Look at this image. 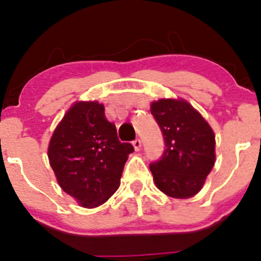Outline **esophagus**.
<instances>
[{"mask_svg": "<svg viewBox=\"0 0 261 261\" xmlns=\"http://www.w3.org/2000/svg\"><path fill=\"white\" fill-rule=\"evenodd\" d=\"M133 146H134V148H135V151H140L141 149V146H142V142H141V140H135L134 142H133Z\"/></svg>", "mask_w": 261, "mask_h": 261, "instance_id": "1", "label": "esophagus"}]
</instances>
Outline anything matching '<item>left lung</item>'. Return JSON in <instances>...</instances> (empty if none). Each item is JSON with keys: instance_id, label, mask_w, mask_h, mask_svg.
Here are the masks:
<instances>
[{"instance_id": "8db88e82", "label": "left lung", "mask_w": 261, "mask_h": 261, "mask_svg": "<svg viewBox=\"0 0 261 261\" xmlns=\"http://www.w3.org/2000/svg\"><path fill=\"white\" fill-rule=\"evenodd\" d=\"M151 113L166 141L161 161L149 166L163 194L190 199L201 190L216 162L215 133L205 118L182 98H161Z\"/></svg>"}]
</instances>
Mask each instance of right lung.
<instances>
[{
	"instance_id": "right-lung-1",
	"label": "right lung",
	"mask_w": 261,
	"mask_h": 261,
	"mask_svg": "<svg viewBox=\"0 0 261 261\" xmlns=\"http://www.w3.org/2000/svg\"><path fill=\"white\" fill-rule=\"evenodd\" d=\"M97 100H77L54 130L47 157L60 188L81 207L103 205L120 187L134 147L121 143Z\"/></svg>"
}]
</instances>
